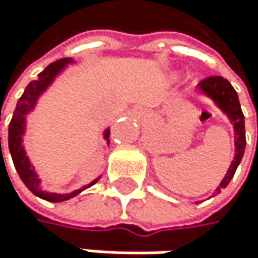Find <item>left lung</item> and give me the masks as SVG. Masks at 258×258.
Segmentation results:
<instances>
[{"instance_id": "left-lung-1", "label": "left lung", "mask_w": 258, "mask_h": 258, "mask_svg": "<svg viewBox=\"0 0 258 258\" xmlns=\"http://www.w3.org/2000/svg\"><path fill=\"white\" fill-rule=\"evenodd\" d=\"M200 91L206 94L207 97H211L214 103L220 108V110L229 117L231 123L234 125V133H235V156L234 161L231 162L229 170H227L226 176L217 187L215 194H220L223 189H226L227 184L231 182V179L235 175V170L238 164L241 162V158L244 155V147H246V135H244V116L240 106V100L237 96V91L234 90V86L227 82L224 77L214 76L207 77L200 82L198 85Z\"/></svg>"}]
</instances>
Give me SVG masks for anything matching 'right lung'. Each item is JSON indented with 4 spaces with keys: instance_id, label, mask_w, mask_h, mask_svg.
<instances>
[{
    "instance_id": "right-lung-1",
    "label": "right lung",
    "mask_w": 258,
    "mask_h": 258,
    "mask_svg": "<svg viewBox=\"0 0 258 258\" xmlns=\"http://www.w3.org/2000/svg\"><path fill=\"white\" fill-rule=\"evenodd\" d=\"M69 63H74L73 58H60L54 63L49 64L44 71H41L38 74V77L31 82L26 90L23 93V96L20 97L18 103H17V108H15V113H14V117L9 123V150H11V155H12V161H14V165L17 168V172L21 178V181L26 184V187L29 190H31L34 195H37L38 198H43L46 201H52V203H60V201H66L69 198H73L76 195H79L82 190H85L86 187H91L93 184H96L99 181L94 179L91 184L88 185H83L82 189L79 190H74L71 194H52V192H46L41 189V181L38 178V175L35 173V168L32 167L31 161L26 156V152H24V147H23V135L26 132V116L31 113L35 105H37V100L38 97L47 90V86L54 82V79L63 71L66 68V64ZM110 136V128L105 130L103 133V138L108 139ZM110 142V141H108ZM0 148H1V139H0Z\"/></svg>"
}]
</instances>
